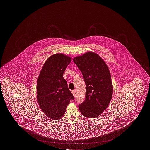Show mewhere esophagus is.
Instances as JSON below:
<instances>
[{
	"label": "esophagus",
	"mask_w": 150,
	"mask_h": 150,
	"mask_svg": "<svg viewBox=\"0 0 150 150\" xmlns=\"http://www.w3.org/2000/svg\"><path fill=\"white\" fill-rule=\"evenodd\" d=\"M72 93L73 94V95L74 96H76V92H75V90H72L71 91Z\"/></svg>",
	"instance_id": "1"
}]
</instances>
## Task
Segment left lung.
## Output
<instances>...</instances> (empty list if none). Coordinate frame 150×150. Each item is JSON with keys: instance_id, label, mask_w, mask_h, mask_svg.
Returning a JSON list of instances; mask_svg holds the SVG:
<instances>
[{"instance_id": "obj_1", "label": "left lung", "mask_w": 150, "mask_h": 150, "mask_svg": "<svg viewBox=\"0 0 150 150\" xmlns=\"http://www.w3.org/2000/svg\"><path fill=\"white\" fill-rule=\"evenodd\" d=\"M86 83V98L79 105L81 114L95 118L107 108L112 97L113 86L108 68L98 54L88 52L73 59Z\"/></svg>"}]
</instances>
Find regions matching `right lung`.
I'll use <instances>...</instances> for the list:
<instances>
[{
  "label": "right lung",
  "instance_id": "obj_1",
  "mask_svg": "<svg viewBox=\"0 0 150 150\" xmlns=\"http://www.w3.org/2000/svg\"><path fill=\"white\" fill-rule=\"evenodd\" d=\"M71 61L70 57L63 54L50 56L45 62L38 79L37 99L39 106L53 120L62 117L70 100H74L63 77Z\"/></svg>",
  "mask_w": 150,
  "mask_h": 150
}]
</instances>
